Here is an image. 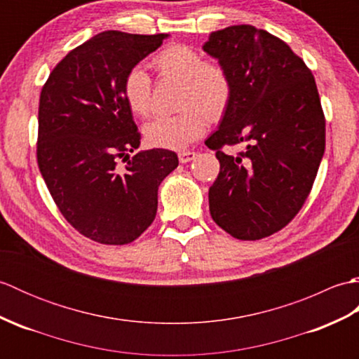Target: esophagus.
<instances>
[{
    "label": "esophagus",
    "mask_w": 359,
    "mask_h": 359,
    "mask_svg": "<svg viewBox=\"0 0 359 359\" xmlns=\"http://www.w3.org/2000/svg\"><path fill=\"white\" fill-rule=\"evenodd\" d=\"M196 157H197V152H194V151H182V152H179L180 163L191 162V160H194Z\"/></svg>",
    "instance_id": "obj_1"
}]
</instances>
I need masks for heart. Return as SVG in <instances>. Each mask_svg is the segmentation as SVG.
<instances>
[{
    "instance_id": "b5f03b06",
    "label": "heart",
    "mask_w": 359,
    "mask_h": 359,
    "mask_svg": "<svg viewBox=\"0 0 359 359\" xmlns=\"http://www.w3.org/2000/svg\"><path fill=\"white\" fill-rule=\"evenodd\" d=\"M157 71L168 79L184 81L182 108L175 116L152 120L144 137L156 148L180 151L205 133L210 118H219L228 108L233 94L231 77L220 63L205 62L201 52L185 44H171L154 58ZM125 100L134 114L149 117L154 112L152 83L142 66H134L123 81Z\"/></svg>"
}]
</instances>
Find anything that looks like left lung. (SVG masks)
<instances>
[{"instance_id": "obj_1", "label": "left lung", "mask_w": 359, "mask_h": 359, "mask_svg": "<svg viewBox=\"0 0 359 359\" xmlns=\"http://www.w3.org/2000/svg\"><path fill=\"white\" fill-rule=\"evenodd\" d=\"M203 50L228 71L233 94L205 144L220 171L210 212L233 238L257 241L302 208L325 149V120L313 75L280 38L250 25L211 32ZM246 143L228 156L224 144Z\"/></svg>"}]
</instances>
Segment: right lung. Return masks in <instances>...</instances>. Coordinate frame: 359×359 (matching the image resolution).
<instances>
[{
    "label": "right lung",
    "instance_id": "1",
    "mask_svg": "<svg viewBox=\"0 0 359 359\" xmlns=\"http://www.w3.org/2000/svg\"><path fill=\"white\" fill-rule=\"evenodd\" d=\"M168 36L106 30L67 53L41 89L36 158L43 179L67 222L104 245H125L147 230L158 185L179 165L174 151L160 148L129 158L140 134L123 95L126 74Z\"/></svg>",
    "mask_w": 359,
    "mask_h": 359
}]
</instances>
